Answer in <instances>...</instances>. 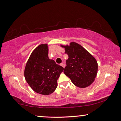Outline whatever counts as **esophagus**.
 <instances>
[{"instance_id":"obj_1","label":"esophagus","mask_w":121,"mask_h":121,"mask_svg":"<svg viewBox=\"0 0 121 121\" xmlns=\"http://www.w3.org/2000/svg\"><path fill=\"white\" fill-rule=\"evenodd\" d=\"M61 66H62L63 68H65V63H61V65H60Z\"/></svg>"}]
</instances>
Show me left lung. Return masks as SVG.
Masks as SVG:
<instances>
[{"label":"left lung","instance_id":"1","mask_svg":"<svg viewBox=\"0 0 121 121\" xmlns=\"http://www.w3.org/2000/svg\"><path fill=\"white\" fill-rule=\"evenodd\" d=\"M60 46L65 48V53L68 56L63 73L76 86H89L97 75L98 65L95 57L77 43L72 42L69 45Z\"/></svg>","mask_w":121,"mask_h":121}]
</instances>
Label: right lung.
<instances>
[{
    "instance_id": "right-lung-1",
    "label": "right lung",
    "mask_w": 121,
    "mask_h": 121,
    "mask_svg": "<svg viewBox=\"0 0 121 121\" xmlns=\"http://www.w3.org/2000/svg\"><path fill=\"white\" fill-rule=\"evenodd\" d=\"M47 44L38 46L32 51L26 63L24 77L36 93L49 95L58 86L57 80L64 68L49 59Z\"/></svg>"
}]
</instances>
